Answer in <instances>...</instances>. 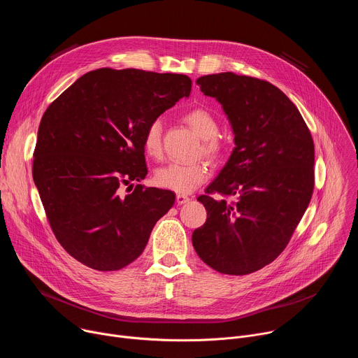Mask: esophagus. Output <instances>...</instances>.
<instances>
[{"label":"esophagus","mask_w":358,"mask_h":358,"mask_svg":"<svg viewBox=\"0 0 358 358\" xmlns=\"http://www.w3.org/2000/svg\"><path fill=\"white\" fill-rule=\"evenodd\" d=\"M176 199H177V203H178V206H182V203H187V202L189 201V196H188V195H185V194H177Z\"/></svg>","instance_id":"1"}]
</instances>
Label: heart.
Instances as JSON below:
<instances>
[{"instance_id": "obj_1", "label": "heart", "mask_w": 358, "mask_h": 358, "mask_svg": "<svg viewBox=\"0 0 358 358\" xmlns=\"http://www.w3.org/2000/svg\"><path fill=\"white\" fill-rule=\"evenodd\" d=\"M185 122L203 140L202 151L211 159H220L227 151V143L217 133L220 130L218 120L207 109L195 108L185 113ZM143 148L150 157H160L162 155V123L151 122L143 136ZM210 176V167L206 162L194 163H170L156 171L155 182L164 189L178 194H188Z\"/></svg>"}]
</instances>
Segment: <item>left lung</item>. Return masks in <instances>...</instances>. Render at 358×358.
Returning a JSON list of instances; mask_svg holds the SVG:
<instances>
[{
    "label": "left lung",
    "instance_id": "obj_1",
    "mask_svg": "<svg viewBox=\"0 0 358 358\" xmlns=\"http://www.w3.org/2000/svg\"><path fill=\"white\" fill-rule=\"evenodd\" d=\"M196 83L222 105L235 147L198 196L210 217L192 232V245L217 272L248 275L279 257L309 206L313 138L293 101L266 80L222 72ZM215 192L234 201L214 200Z\"/></svg>",
    "mask_w": 358,
    "mask_h": 358
}]
</instances>
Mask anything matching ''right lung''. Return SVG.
<instances>
[{
	"mask_svg": "<svg viewBox=\"0 0 358 358\" xmlns=\"http://www.w3.org/2000/svg\"><path fill=\"white\" fill-rule=\"evenodd\" d=\"M191 85L187 75L101 68L43 113L32 177L58 242L80 264L103 272L127 266L173 207L169 189H120L147 176L144 131Z\"/></svg>",
	"mask_w": 358,
	"mask_h": 358,
	"instance_id": "add662e5",
	"label": "right lung"
}]
</instances>
